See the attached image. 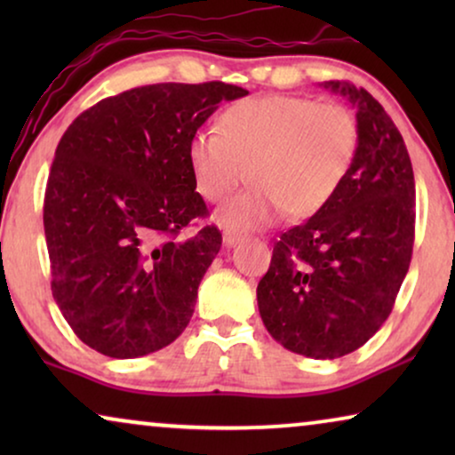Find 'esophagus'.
<instances>
[{"label":"esophagus","mask_w":455,"mask_h":455,"mask_svg":"<svg viewBox=\"0 0 455 455\" xmlns=\"http://www.w3.org/2000/svg\"><path fill=\"white\" fill-rule=\"evenodd\" d=\"M240 240H242L240 234L229 232V229H226V232H223V244H226V246H235Z\"/></svg>","instance_id":"esophagus-1"}]
</instances>
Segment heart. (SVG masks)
Returning a JSON list of instances; mask_svg holds the SVG:
<instances>
[{
	"mask_svg": "<svg viewBox=\"0 0 455 455\" xmlns=\"http://www.w3.org/2000/svg\"><path fill=\"white\" fill-rule=\"evenodd\" d=\"M220 130L201 128L188 142L198 195L220 203L215 220L229 232L269 226L288 211L310 217L325 207L350 173L358 153V122L346 105L296 95L248 97L223 111Z\"/></svg>",
	"mask_w": 455,
	"mask_h": 455,
	"instance_id": "heart-1",
	"label": "heart"
}]
</instances>
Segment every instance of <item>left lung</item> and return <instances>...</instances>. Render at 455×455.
Returning <instances> with one entry per match:
<instances>
[{
	"label": "left lung",
	"mask_w": 455,
	"mask_h": 455,
	"mask_svg": "<svg viewBox=\"0 0 455 455\" xmlns=\"http://www.w3.org/2000/svg\"><path fill=\"white\" fill-rule=\"evenodd\" d=\"M321 86L356 109V159L331 201L275 242L257 300L285 350L333 360L364 346L394 308L412 259L416 188L408 148L381 103L341 80Z\"/></svg>",
	"instance_id": "left-lung-1"
}]
</instances>
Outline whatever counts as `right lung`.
Instances as JSON below:
<instances>
[{"instance_id": "1", "label": "right lung", "mask_w": 455, "mask_h": 455, "mask_svg": "<svg viewBox=\"0 0 455 455\" xmlns=\"http://www.w3.org/2000/svg\"><path fill=\"white\" fill-rule=\"evenodd\" d=\"M235 84L161 83L124 91L80 114L49 173L43 226L52 291L72 331L109 358L170 346L195 313L221 232H180L209 213L188 142Z\"/></svg>"}]
</instances>
